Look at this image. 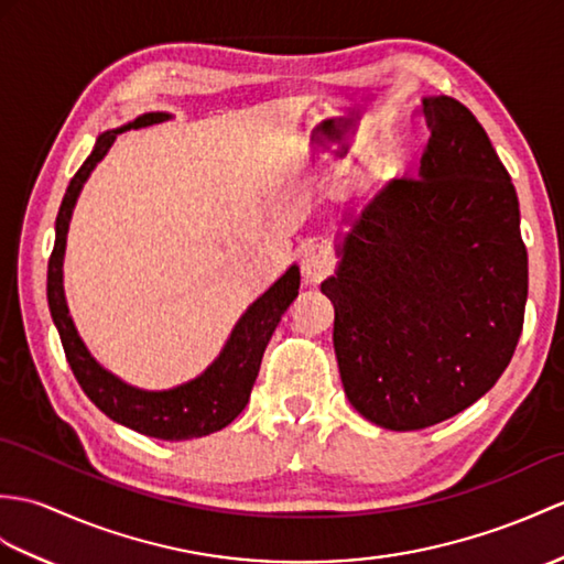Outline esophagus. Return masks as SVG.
Masks as SVG:
<instances>
[{
	"label": "esophagus",
	"mask_w": 564,
	"mask_h": 564,
	"mask_svg": "<svg viewBox=\"0 0 564 564\" xmlns=\"http://www.w3.org/2000/svg\"><path fill=\"white\" fill-rule=\"evenodd\" d=\"M300 267H303V273L310 283H319L334 269V254L322 242H307L300 250Z\"/></svg>",
	"instance_id": "1"
}]
</instances>
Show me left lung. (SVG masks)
Returning <instances> with one entry per match:
<instances>
[{"instance_id": "obj_1", "label": "left lung", "mask_w": 564, "mask_h": 564, "mask_svg": "<svg viewBox=\"0 0 564 564\" xmlns=\"http://www.w3.org/2000/svg\"><path fill=\"white\" fill-rule=\"evenodd\" d=\"M417 175L377 194L322 283L346 397L387 430H423L495 387L523 329L529 257L519 199L459 100L425 98Z\"/></svg>"}]
</instances>
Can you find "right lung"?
Instances as JSON below:
<instances>
[{
  "label": "right lung",
  "instance_id": "obj_1",
  "mask_svg": "<svg viewBox=\"0 0 564 564\" xmlns=\"http://www.w3.org/2000/svg\"><path fill=\"white\" fill-rule=\"evenodd\" d=\"M163 120H167L165 112H147L137 117L132 124L102 132L84 165L76 170L67 192H64L55 223V247H52V254L47 261V305L52 322H55L62 338L64 356H67L69 368L76 377V382L86 391V397L94 401L105 415L112 417L115 423H122L141 432V435H149L155 440L177 442L212 435V432L230 425L235 417L242 413L247 401H250L269 338L279 326L283 312L291 307V303L297 297L300 271L297 267L288 269L283 276L242 314V319L235 324L226 348H223L212 368L202 377H196L192 382L177 389H134L124 384L122 379L110 375L108 370H102L100 365L90 358V352L86 350L84 341L74 329L62 288V259L64 245H67L72 208L76 204L78 192H82V185L90 175V170H94L102 155L108 153L117 134L127 132L129 127L139 129Z\"/></svg>",
  "mask_w": 564,
  "mask_h": 564
}]
</instances>
